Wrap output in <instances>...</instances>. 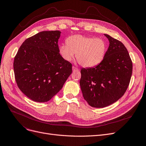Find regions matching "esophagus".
<instances>
[{
  "mask_svg": "<svg viewBox=\"0 0 146 146\" xmlns=\"http://www.w3.org/2000/svg\"><path fill=\"white\" fill-rule=\"evenodd\" d=\"M72 69H73V71H78L79 70V69L77 68H76L74 66L72 67Z\"/></svg>",
  "mask_w": 146,
  "mask_h": 146,
  "instance_id": "34e87169",
  "label": "esophagus"
}]
</instances>
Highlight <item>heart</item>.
Wrapping results in <instances>:
<instances>
[{"label":"heart","instance_id":"heart-1","mask_svg":"<svg viewBox=\"0 0 146 146\" xmlns=\"http://www.w3.org/2000/svg\"><path fill=\"white\" fill-rule=\"evenodd\" d=\"M66 42L59 48L60 56L66 61L72 60L76 53L82 66L91 68L99 65L105 56L106 44L102 38L75 35L68 37Z\"/></svg>","mask_w":146,"mask_h":146}]
</instances>
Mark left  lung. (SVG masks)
Segmentation results:
<instances>
[{"mask_svg": "<svg viewBox=\"0 0 146 146\" xmlns=\"http://www.w3.org/2000/svg\"><path fill=\"white\" fill-rule=\"evenodd\" d=\"M109 46L100 63L82 68L80 85L83 97L93 108H103L117 102L126 92L132 73L128 51L120 41L105 34Z\"/></svg>", "mask_w": 146, "mask_h": 146, "instance_id": "obj_1", "label": "left lung"}]
</instances>
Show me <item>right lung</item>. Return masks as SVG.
Wrapping results in <instances>:
<instances>
[{
	"label": "right lung",
	"instance_id": "obj_1",
	"mask_svg": "<svg viewBox=\"0 0 146 146\" xmlns=\"http://www.w3.org/2000/svg\"><path fill=\"white\" fill-rule=\"evenodd\" d=\"M59 31H43L27 38L14 60L17 84L37 102L49 101L63 87L72 73V65L59 52Z\"/></svg>",
	"mask_w": 146,
	"mask_h": 146
}]
</instances>
